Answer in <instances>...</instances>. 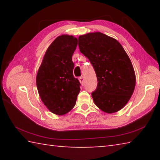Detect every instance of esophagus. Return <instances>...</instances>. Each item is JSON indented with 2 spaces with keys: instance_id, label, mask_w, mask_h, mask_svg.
I'll use <instances>...</instances> for the list:
<instances>
[{
  "instance_id": "34e87169",
  "label": "esophagus",
  "mask_w": 160,
  "mask_h": 160,
  "mask_svg": "<svg viewBox=\"0 0 160 160\" xmlns=\"http://www.w3.org/2000/svg\"><path fill=\"white\" fill-rule=\"evenodd\" d=\"M79 81L81 83V85H83L84 84H85V78H84L83 76H81L80 78H79Z\"/></svg>"
}]
</instances>
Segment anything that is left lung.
I'll use <instances>...</instances> for the list:
<instances>
[{
	"mask_svg": "<svg viewBox=\"0 0 160 160\" xmlns=\"http://www.w3.org/2000/svg\"><path fill=\"white\" fill-rule=\"evenodd\" d=\"M78 46L96 72L98 85L92 93L94 104L107 113L123 109L133 93L136 78L122 46L114 38L99 32L80 35Z\"/></svg>",
	"mask_w": 160,
	"mask_h": 160,
	"instance_id": "left-lung-1",
	"label": "left lung"
}]
</instances>
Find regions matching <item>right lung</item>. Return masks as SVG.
<instances>
[{"instance_id": "obj_1", "label": "right lung", "mask_w": 160, "mask_h": 160, "mask_svg": "<svg viewBox=\"0 0 160 160\" xmlns=\"http://www.w3.org/2000/svg\"><path fill=\"white\" fill-rule=\"evenodd\" d=\"M78 39L72 35L56 38L46 51L36 82L42 102L54 114H66L75 107L80 83L73 76L72 56Z\"/></svg>"}]
</instances>
